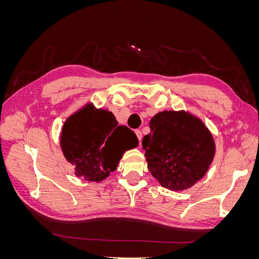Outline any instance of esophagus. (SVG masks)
<instances>
[{"mask_svg": "<svg viewBox=\"0 0 259 259\" xmlns=\"http://www.w3.org/2000/svg\"><path fill=\"white\" fill-rule=\"evenodd\" d=\"M135 134H136V136H137V138H138V140H139V144H140V142H142V138H143L142 131H140V130H136V131H135Z\"/></svg>", "mask_w": 259, "mask_h": 259, "instance_id": "esophagus-1", "label": "esophagus"}]
</instances>
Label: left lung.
Listing matches in <instances>:
<instances>
[{
    "mask_svg": "<svg viewBox=\"0 0 259 259\" xmlns=\"http://www.w3.org/2000/svg\"><path fill=\"white\" fill-rule=\"evenodd\" d=\"M149 126L143 149L149 170L162 187L183 191L206 174L215 155V143L199 117L185 110L162 111Z\"/></svg>",
    "mask_w": 259,
    "mask_h": 259,
    "instance_id": "1",
    "label": "left lung"
}]
</instances>
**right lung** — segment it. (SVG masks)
Instances as JSON below:
<instances>
[{"label": "right lung", "mask_w": 259, "mask_h": 259, "mask_svg": "<svg viewBox=\"0 0 259 259\" xmlns=\"http://www.w3.org/2000/svg\"><path fill=\"white\" fill-rule=\"evenodd\" d=\"M138 146L135 133L117 125L108 110L85 105L66 120L60 134V147L74 174L99 183L116 169L123 153Z\"/></svg>", "instance_id": "obj_1"}]
</instances>
